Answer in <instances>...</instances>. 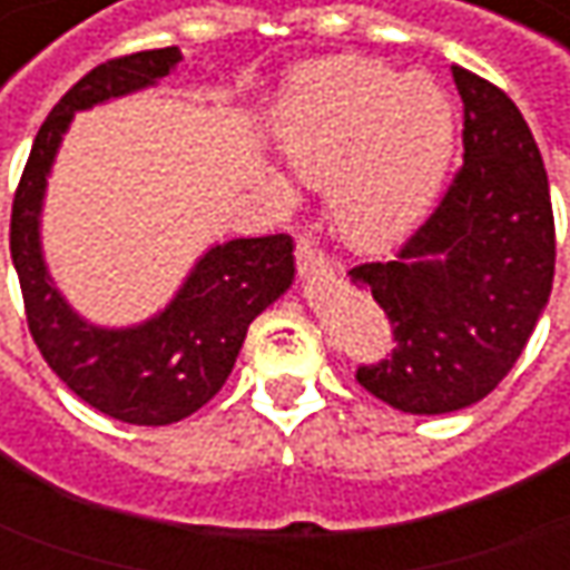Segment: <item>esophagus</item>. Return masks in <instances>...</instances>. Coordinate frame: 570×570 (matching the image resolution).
Wrapping results in <instances>:
<instances>
[{
    "mask_svg": "<svg viewBox=\"0 0 570 570\" xmlns=\"http://www.w3.org/2000/svg\"><path fill=\"white\" fill-rule=\"evenodd\" d=\"M296 264H299V274H315V271H325V255L312 245V242H299L296 245Z\"/></svg>",
    "mask_w": 570,
    "mask_h": 570,
    "instance_id": "1",
    "label": "esophagus"
}]
</instances>
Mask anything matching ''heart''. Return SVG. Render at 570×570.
<instances>
[{
  "instance_id": "obj_1",
  "label": "heart",
  "mask_w": 570,
  "mask_h": 570,
  "mask_svg": "<svg viewBox=\"0 0 570 570\" xmlns=\"http://www.w3.org/2000/svg\"><path fill=\"white\" fill-rule=\"evenodd\" d=\"M281 156L296 181L334 175L332 207L354 236H392L443 190L456 153V111L428 72L402 76L357 57L309 62L293 72L281 117ZM286 197L277 175H264Z\"/></svg>"
}]
</instances>
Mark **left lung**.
I'll return each mask as SVG.
<instances>
[{
    "mask_svg": "<svg viewBox=\"0 0 570 570\" xmlns=\"http://www.w3.org/2000/svg\"><path fill=\"white\" fill-rule=\"evenodd\" d=\"M462 171L395 261L360 264L395 347L357 383L409 414L482 402L523 354L556 277V219L539 146L501 88L453 66Z\"/></svg>",
    "mask_w": 570,
    "mask_h": 570,
    "instance_id": "1",
    "label": "left lung"
}]
</instances>
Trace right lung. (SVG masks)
<instances>
[{
  "label": "right lung",
  "mask_w": 570,
  "mask_h": 570,
  "mask_svg": "<svg viewBox=\"0 0 570 570\" xmlns=\"http://www.w3.org/2000/svg\"><path fill=\"white\" fill-rule=\"evenodd\" d=\"M185 60L178 47L101 62L43 120L12 204V264L28 328L50 370L114 421L161 428L204 409L229 380L255 315L296 277L293 238L213 242L175 296L134 325H98L76 309L43 258V200L62 137L79 111L156 88Z\"/></svg>",
  "instance_id": "add662e5"
}]
</instances>
